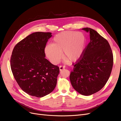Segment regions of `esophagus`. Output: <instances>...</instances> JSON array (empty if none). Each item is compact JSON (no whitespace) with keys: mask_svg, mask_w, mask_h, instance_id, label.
<instances>
[{"mask_svg":"<svg viewBox=\"0 0 121 121\" xmlns=\"http://www.w3.org/2000/svg\"><path fill=\"white\" fill-rule=\"evenodd\" d=\"M65 66H62V65L60 66H59V69H60V71L63 70V69H65Z\"/></svg>","mask_w":121,"mask_h":121,"instance_id":"34e87169","label":"esophagus"}]
</instances>
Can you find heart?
Segmentation results:
<instances>
[{
	"label": "heart",
	"instance_id": "1",
	"mask_svg": "<svg viewBox=\"0 0 121 121\" xmlns=\"http://www.w3.org/2000/svg\"><path fill=\"white\" fill-rule=\"evenodd\" d=\"M85 37L80 32L67 31L56 35L52 44H48L44 52L49 60L54 64L58 63L62 57L70 62L78 60L83 53L85 45Z\"/></svg>",
	"mask_w": 121,
	"mask_h": 121
}]
</instances>
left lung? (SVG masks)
Instances as JSON below:
<instances>
[{
	"instance_id": "1",
	"label": "left lung",
	"mask_w": 121,
	"mask_h": 121,
	"mask_svg": "<svg viewBox=\"0 0 121 121\" xmlns=\"http://www.w3.org/2000/svg\"><path fill=\"white\" fill-rule=\"evenodd\" d=\"M90 33V42L80 58L73 64L69 75L75 90L84 96H89L102 89L110 75L113 56L108 41L90 28L82 29Z\"/></svg>"
}]
</instances>
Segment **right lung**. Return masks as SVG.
Masks as SVG:
<instances>
[{
    "instance_id": "add662e5",
    "label": "right lung",
    "mask_w": 121,
    "mask_h": 121,
    "mask_svg": "<svg viewBox=\"0 0 121 121\" xmlns=\"http://www.w3.org/2000/svg\"><path fill=\"white\" fill-rule=\"evenodd\" d=\"M52 33L37 32L18 42L13 50L11 68L22 89L42 98L52 92L57 84L59 68L52 64L44 53Z\"/></svg>"
}]
</instances>
